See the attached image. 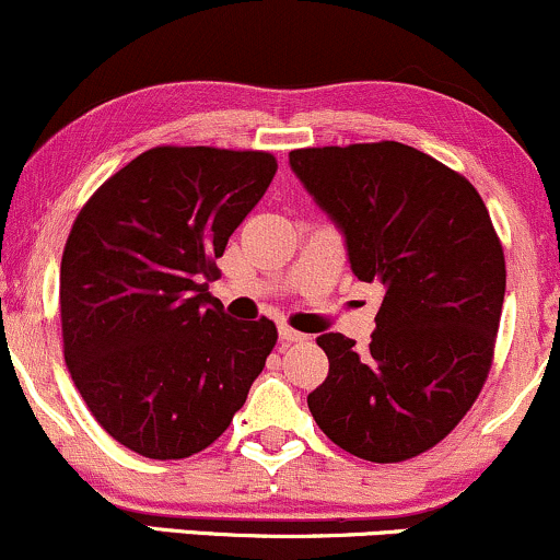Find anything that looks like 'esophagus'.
Returning <instances> with one entry per match:
<instances>
[{
	"mask_svg": "<svg viewBox=\"0 0 560 560\" xmlns=\"http://www.w3.org/2000/svg\"><path fill=\"white\" fill-rule=\"evenodd\" d=\"M279 339L284 345H292V342H302V339H307V337H305V334L289 329V326H279Z\"/></svg>",
	"mask_w": 560,
	"mask_h": 560,
	"instance_id": "1",
	"label": "esophagus"
}]
</instances>
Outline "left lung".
<instances>
[{"label": "left lung", "instance_id": "left-lung-1", "mask_svg": "<svg viewBox=\"0 0 560 560\" xmlns=\"http://www.w3.org/2000/svg\"><path fill=\"white\" fill-rule=\"evenodd\" d=\"M289 165L345 234L352 273L384 292L365 350L345 334L316 339L329 376L307 408L358 458H416L490 374L505 298L490 213L460 173L400 141L292 150Z\"/></svg>", "mask_w": 560, "mask_h": 560}]
</instances>
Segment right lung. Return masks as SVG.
Listing matches in <instances>:
<instances>
[{
    "mask_svg": "<svg viewBox=\"0 0 560 560\" xmlns=\"http://www.w3.org/2000/svg\"><path fill=\"white\" fill-rule=\"evenodd\" d=\"M276 158L152 147L81 208L60 266L62 350L92 416L155 460L229 429L276 345L273 320H236L208 292L215 258L266 195Z\"/></svg>",
    "mask_w": 560,
    "mask_h": 560,
    "instance_id": "right-lung-1",
    "label": "right lung"
}]
</instances>
